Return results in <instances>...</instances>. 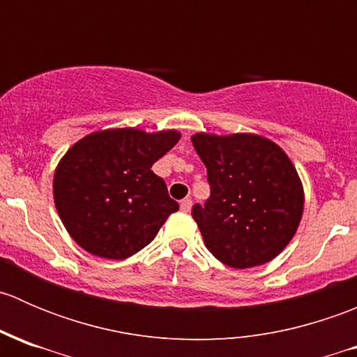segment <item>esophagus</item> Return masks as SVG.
<instances>
[{"label":"esophagus","instance_id":"1","mask_svg":"<svg viewBox=\"0 0 357 357\" xmlns=\"http://www.w3.org/2000/svg\"><path fill=\"white\" fill-rule=\"evenodd\" d=\"M179 207H181L183 212H190L192 211V199H183L179 202Z\"/></svg>","mask_w":357,"mask_h":357}]
</instances>
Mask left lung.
Wrapping results in <instances>:
<instances>
[{
    "label": "left lung",
    "mask_w": 357,
    "mask_h": 357,
    "mask_svg": "<svg viewBox=\"0 0 357 357\" xmlns=\"http://www.w3.org/2000/svg\"><path fill=\"white\" fill-rule=\"evenodd\" d=\"M192 143L211 185L208 200L192 208L205 247L235 269L273 261L294 238L304 211V190L289 155L250 132H197Z\"/></svg>",
    "instance_id": "left-lung-1"
}]
</instances>
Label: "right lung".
<instances>
[{"mask_svg": "<svg viewBox=\"0 0 357 357\" xmlns=\"http://www.w3.org/2000/svg\"><path fill=\"white\" fill-rule=\"evenodd\" d=\"M181 135L174 129H105L67 150L53 176L60 219L77 245L103 259L131 257L179 208L152 165Z\"/></svg>", "mask_w": 357, "mask_h": 357, "instance_id": "right-lung-1", "label": "right lung"}]
</instances>
